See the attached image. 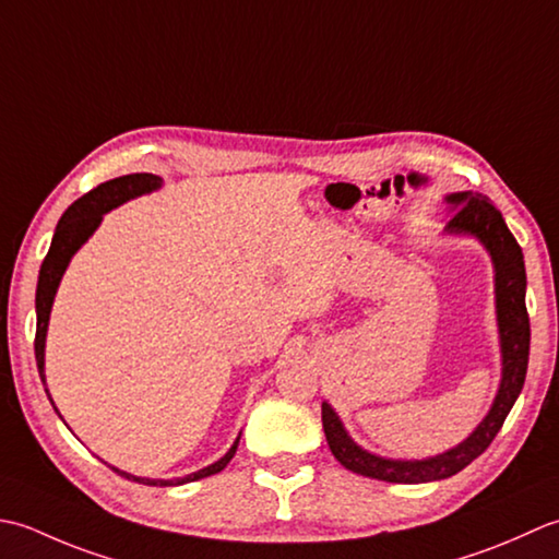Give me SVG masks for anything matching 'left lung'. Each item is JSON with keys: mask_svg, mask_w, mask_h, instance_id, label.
<instances>
[{"mask_svg": "<svg viewBox=\"0 0 559 559\" xmlns=\"http://www.w3.org/2000/svg\"><path fill=\"white\" fill-rule=\"evenodd\" d=\"M447 202L451 207L447 231L477 238L492 258L497 328L499 347H502V381H499L492 407H489L483 423L475 427L473 435L461 441L459 447L423 461L383 459V455L357 447L347 435L345 425L340 423L335 409L323 403V431L330 451L347 471L373 477V480L417 485L447 480V477L461 473L465 465H471L492 443L516 403L523 381H526L531 323L526 311V265H523L521 246L516 243L514 234L509 231L502 214L487 198L473 195V192H453V195H447Z\"/></svg>", "mask_w": 559, "mask_h": 559, "instance_id": "left-lung-1", "label": "left lung"}]
</instances>
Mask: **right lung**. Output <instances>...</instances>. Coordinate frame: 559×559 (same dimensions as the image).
<instances>
[{"label":"right lung","mask_w":559,"mask_h":559,"mask_svg":"<svg viewBox=\"0 0 559 559\" xmlns=\"http://www.w3.org/2000/svg\"><path fill=\"white\" fill-rule=\"evenodd\" d=\"M158 188H162V178L154 174H130V176L112 178V180H106V183H100L98 188L88 190L86 195H82L76 202H72L70 207H67V212L62 214V219L57 222L50 250L40 265L38 289H36V316H38L36 361H38V373H40L43 385H45V335H48L52 301H55L57 287H60V280L64 275L67 265H70L72 255L88 241V236L98 229V224H100V219H104L106 212L120 207L122 202L146 195V192H154ZM45 393H48V389H45ZM48 397H50V393H48ZM50 403H52V397H50ZM52 407H55V403H52ZM238 439L241 437H236L234 447L226 451L216 463L207 465V468H202L198 473H190L186 477H174V480H152V477H136V475H130L124 471H118V468H112V465L110 468L118 475L128 477V480H132V483L152 485V487H176V485L195 483V480H202V477L222 473L226 465H229V461L234 459V453L238 449Z\"/></svg>","instance_id":"1"}]
</instances>
